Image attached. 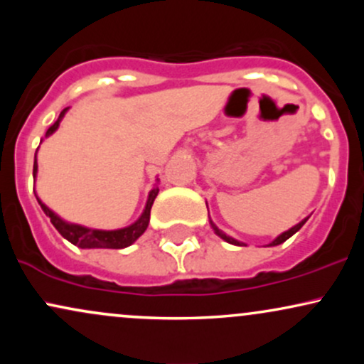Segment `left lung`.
<instances>
[{
	"label": "left lung",
	"instance_id": "8db88e82",
	"mask_svg": "<svg viewBox=\"0 0 364 364\" xmlns=\"http://www.w3.org/2000/svg\"><path fill=\"white\" fill-rule=\"evenodd\" d=\"M306 220H308V217H306V219H303V220H301V223H299V224H296V225H294V228H291V229H289V231L282 232V235H281V236H277V237H275V240L272 241V243H269V245H267V246H277V245H281V243H284V241H286V240H289V237H291L292 235H296V232H298V231H299V229H301V228H303V224H304V223H306ZM210 225H212V229H214V232H215V235H217V236H219V237H223V240H224V241H228V243H231V245H236V246H245V243H241V241H237V240H235V237L228 236V235H225V232H223V231H220V229H219V228H217V225H215L214 223H212V220H210Z\"/></svg>",
	"mask_w": 364,
	"mask_h": 364
}]
</instances>
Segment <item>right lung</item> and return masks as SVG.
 Instances as JSON below:
<instances>
[{
	"label": "right lung",
	"instance_id": "add662e5",
	"mask_svg": "<svg viewBox=\"0 0 364 364\" xmlns=\"http://www.w3.org/2000/svg\"><path fill=\"white\" fill-rule=\"evenodd\" d=\"M66 111H68V107L61 111L60 118L56 119V123L51 124L48 132H46V136L53 135V133L56 132ZM36 157H37V154H36ZM36 157H34V178L37 174V159ZM157 193H159V188L156 186L149 193L147 205H145L144 214L139 217V220H135V223L127 225V228H123V229H114V231H102V229H90V228H85V225L66 223V220H63L60 215L54 214V212L48 205H44L39 198H37V202H39V205L44 210V214L51 219V223L54 228L58 229V232H60L65 240H68L72 245L78 246V248L119 250V248H127V246L133 245L141 235H144L145 229H147V225H149V220H150V208H152V203H154V200H156Z\"/></svg>",
	"mask_w": 364,
	"mask_h": 364
}]
</instances>
